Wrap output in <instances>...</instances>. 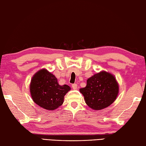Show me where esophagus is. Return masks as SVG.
<instances>
[{"label":"esophagus","instance_id":"1","mask_svg":"<svg viewBox=\"0 0 146 146\" xmlns=\"http://www.w3.org/2000/svg\"><path fill=\"white\" fill-rule=\"evenodd\" d=\"M72 88H73L74 90H75L77 88V84H72Z\"/></svg>","mask_w":146,"mask_h":146}]
</instances>
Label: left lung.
Here are the masks:
<instances>
[{"instance_id": "left-lung-1", "label": "left lung", "mask_w": 146, "mask_h": 146, "mask_svg": "<svg viewBox=\"0 0 146 146\" xmlns=\"http://www.w3.org/2000/svg\"><path fill=\"white\" fill-rule=\"evenodd\" d=\"M80 92L91 109L101 110L115 101L119 92V85L115 76L102 71L88 78L86 87L80 88Z\"/></svg>"}]
</instances>
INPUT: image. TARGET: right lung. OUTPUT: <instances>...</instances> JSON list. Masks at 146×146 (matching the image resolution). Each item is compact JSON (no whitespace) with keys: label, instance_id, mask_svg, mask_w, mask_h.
<instances>
[{"label":"right lung","instance_id":"obj_1","mask_svg":"<svg viewBox=\"0 0 146 146\" xmlns=\"http://www.w3.org/2000/svg\"><path fill=\"white\" fill-rule=\"evenodd\" d=\"M71 88L60 85L53 74L42 69L32 77L30 91L33 101L47 110H54L63 103L64 96Z\"/></svg>","mask_w":146,"mask_h":146}]
</instances>
